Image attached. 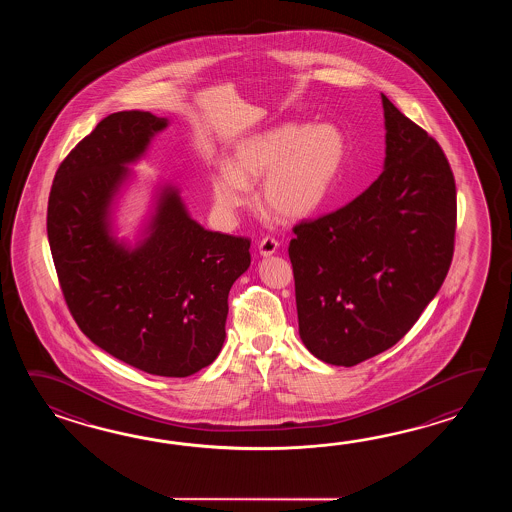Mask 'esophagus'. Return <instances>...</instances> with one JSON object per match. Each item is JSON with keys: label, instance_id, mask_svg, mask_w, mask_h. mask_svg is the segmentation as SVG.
Masks as SVG:
<instances>
[{"label": "esophagus", "instance_id": "1", "mask_svg": "<svg viewBox=\"0 0 512 512\" xmlns=\"http://www.w3.org/2000/svg\"><path fill=\"white\" fill-rule=\"evenodd\" d=\"M258 249H260L261 256L267 258V256H272L274 252L278 251V241L267 236V238H263V240L258 243Z\"/></svg>", "mask_w": 512, "mask_h": 512}]
</instances>
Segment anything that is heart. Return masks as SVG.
Here are the masks:
<instances>
[{
  "label": "heart",
  "mask_w": 512,
  "mask_h": 512,
  "mask_svg": "<svg viewBox=\"0 0 512 512\" xmlns=\"http://www.w3.org/2000/svg\"><path fill=\"white\" fill-rule=\"evenodd\" d=\"M348 144L333 124L283 122L241 141L230 163L210 174L219 212L232 216L249 205L251 185H261V207L282 223H296L326 203L346 161Z\"/></svg>",
  "instance_id": "b5f03b06"
}]
</instances>
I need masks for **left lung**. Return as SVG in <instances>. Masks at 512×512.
I'll return each mask as SVG.
<instances>
[{
  "mask_svg": "<svg viewBox=\"0 0 512 512\" xmlns=\"http://www.w3.org/2000/svg\"><path fill=\"white\" fill-rule=\"evenodd\" d=\"M386 157L346 207L294 227L300 338L316 359L355 366L392 348L445 282L456 183L441 146L382 95Z\"/></svg>",
  "mask_w": 512,
  "mask_h": 512,
  "instance_id": "1",
  "label": "left lung"
}]
</instances>
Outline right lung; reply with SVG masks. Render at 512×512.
Wrapping results in <instances>:
<instances>
[{"label": "right lung", "mask_w": 512, "mask_h": 512, "mask_svg": "<svg viewBox=\"0 0 512 512\" xmlns=\"http://www.w3.org/2000/svg\"><path fill=\"white\" fill-rule=\"evenodd\" d=\"M168 124L139 109L100 120L56 172L47 238L67 307L93 344L137 370L188 377L221 351L251 240L201 227L170 183L155 186L133 245L115 236L128 166Z\"/></svg>", "instance_id": "obj_1"}]
</instances>
